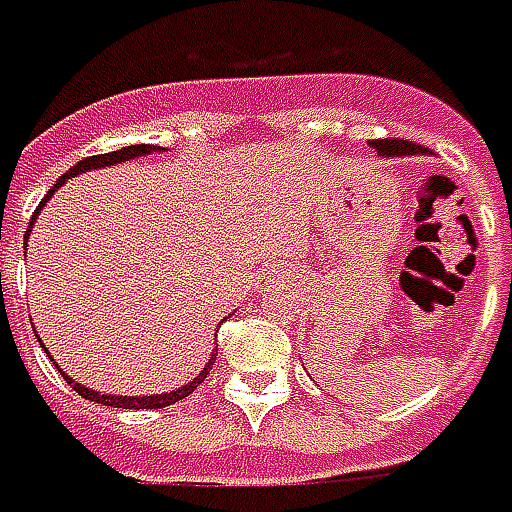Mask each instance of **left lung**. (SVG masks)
<instances>
[{"label": "left lung", "instance_id": "1", "mask_svg": "<svg viewBox=\"0 0 512 512\" xmlns=\"http://www.w3.org/2000/svg\"><path fill=\"white\" fill-rule=\"evenodd\" d=\"M371 146L385 157H399V155H413V152H421V146L413 144V141H405V138H382V141H374Z\"/></svg>", "mask_w": 512, "mask_h": 512}]
</instances>
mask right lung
<instances>
[{
	"instance_id": "obj_1",
	"label": "right lung",
	"mask_w": 512,
	"mask_h": 512,
	"mask_svg": "<svg viewBox=\"0 0 512 512\" xmlns=\"http://www.w3.org/2000/svg\"><path fill=\"white\" fill-rule=\"evenodd\" d=\"M157 146L152 144H135V146H124V149H116V152H107V155H94V157H85V160H80L77 166H71L60 180H57V185L49 191V194L44 196V202L49 199V196L55 194L57 188L63 185V182L69 180V177H74V174H82V171H91V169H102V166H113V163H121V160H132V157H141V155H149V152H155ZM44 202L38 205V210L44 207ZM32 227V221H30ZM27 235H30V230H27ZM216 355V352H213ZM216 363V357H210L207 360L205 371L199 374V377H194V382H188L185 388H177V391L171 393H157V396H107V393H96L91 391V388H82L80 382H71V377H66L63 371V380L69 382L74 391L80 393L82 399H91V402H99V405H107V407H124V410H157V407H169L174 405V402H180V399H185V396H191V393L205 382L207 371H210V366Z\"/></svg>"
}]
</instances>
